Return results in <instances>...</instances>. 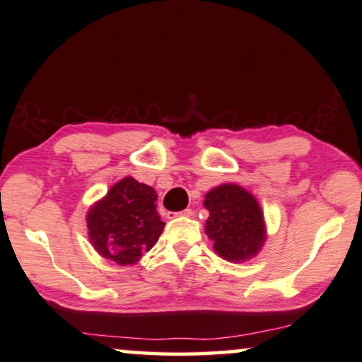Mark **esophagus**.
<instances>
[{
  "instance_id": "obj_1",
  "label": "esophagus",
  "mask_w": 362,
  "mask_h": 362,
  "mask_svg": "<svg viewBox=\"0 0 362 362\" xmlns=\"http://www.w3.org/2000/svg\"><path fill=\"white\" fill-rule=\"evenodd\" d=\"M194 211H192V209H185L182 211H177V214H172V211H168V218H175V216H190Z\"/></svg>"
}]
</instances>
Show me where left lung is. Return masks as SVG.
<instances>
[{
    "label": "left lung",
    "mask_w": 362,
    "mask_h": 362,
    "mask_svg": "<svg viewBox=\"0 0 362 362\" xmlns=\"http://www.w3.org/2000/svg\"><path fill=\"white\" fill-rule=\"evenodd\" d=\"M205 206L210 211L205 231L220 257L242 262L259 252L264 242L263 214L252 194L225 184L206 194Z\"/></svg>",
    "instance_id": "left-lung-1"
}]
</instances>
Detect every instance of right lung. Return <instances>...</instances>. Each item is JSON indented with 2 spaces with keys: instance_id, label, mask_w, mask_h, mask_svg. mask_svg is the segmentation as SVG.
<instances>
[{
  "instance_id": "right-lung-1",
  "label": "right lung",
  "mask_w": 362,
  "mask_h": 362,
  "mask_svg": "<svg viewBox=\"0 0 362 362\" xmlns=\"http://www.w3.org/2000/svg\"><path fill=\"white\" fill-rule=\"evenodd\" d=\"M152 187L125 177L88 214L89 237L103 257L134 264L157 243L163 221L157 214Z\"/></svg>"
}]
</instances>
